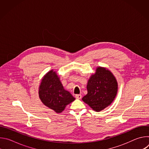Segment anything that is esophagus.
I'll return each mask as SVG.
<instances>
[{"label": "esophagus", "mask_w": 149, "mask_h": 149, "mask_svg": "<svg viewBox=\"0 0 149 149\" xmlns=\"http://www.w3.org/2000/svg\"><path fill=\"white\" fill-rule=\"evenodd\" d=\"M82 97V95L81 94H77L75 95V98L77 99H81Z\"/></svg>", "instance_id": "34e87169"}]
</instances>
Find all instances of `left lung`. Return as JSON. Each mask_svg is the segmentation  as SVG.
Returning <instances> with one entry per match:
<instances>
[{"mask_svg": "<svg viewBox=\"0 0 149 149\" xmlns=\"http://www.w3.org/2000/svg\"><path fill=\"white\" fill-rule=\"evenodd\" d=\"M87 88L88 93L82 100L98 112L112 103L117 93L118 84L110 71L99 67L88 79Z\"/></svg>", "mask_w": 149, "mask_h": 149, "instance_id": "left-lung-1", "label": "left lung"}]
</instances>
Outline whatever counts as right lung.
<instances>
[{"mask_svg": "<svg viewBox=\"0 0 149 149\" xmlns=\"http://www.w3.org/2000/svg\"><path fill=\"white\" fill-rule=\"evenodd\" d=\"M39 96L42 103L56 113L62 112L66 106L75 99L63 88L59 77L53 70L42 78L39 88Z\"/></svg>", "mask_w": 149, "mask_h": 149, "instance_id": "obj_1", "label": "right lung"}]
</instances>
